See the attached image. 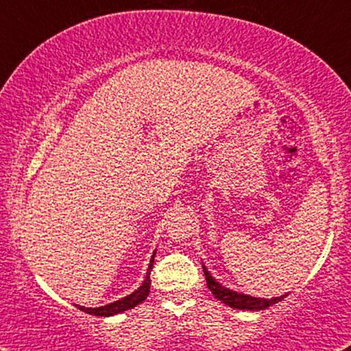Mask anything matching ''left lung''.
I'll use <instances>...</instances> for the list:
<instances>
[{
	"mask_svg": "<svg viewBox=\"0 0 351 351\" xmlns=\"http://www.w3.org/2000/svg\"><path fill=\"white\" fill-rule=\"evenodd\" d=\"M203 266V273H205L206 277V284L208 289L211 290L214 296L217 298L219 301H222L226 306L233 307V309H239V311H265L268 307L277 304V302L284 300L285 296L289 295H282L277 298H271V300H266V298H255L250 295H244V293H238L227 289L223 287L221 282H217L214 277L209 274V271L205 265Z\"/></svg>",
	"mask_w": 351,
	"mask_h": 351,
	"instance_id": "left-lung-1",
	"label": "left lung"
}]
</instances>
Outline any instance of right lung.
Listing matches in <instances>:
<instances>
[{"mask_svg":"<svg viewBox=\"0 0 351 351\" xmlns=\"http://www.w3.org/2000/svg\"><path fill=\"white\" fill-rule=\"evenodd\" d=\"M154 257H156V250L151 255V260H149V265H148V271H146V276H145V280L142 282V285L138 287L137 290H134L130 295L121 298V300L114 301V302H110L107 306H101V307H85V306H78L75 304V307L78 309L90 313V315H96V317H112V315H117V313H121L125 312L129 309H132V307L138 306L140 302H143L146 300V296L149 295V287H151V279H149V274H151V269H153V265H154Z\"/></svg>","mask_w":351,"mask_h":351,"instance_id":"add662e5","label":"right lung"}]
</instances>
